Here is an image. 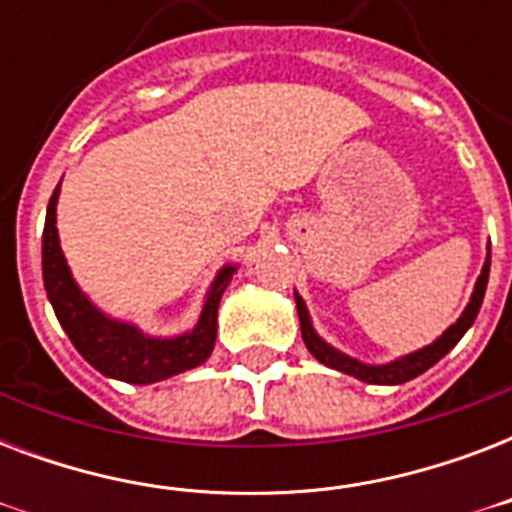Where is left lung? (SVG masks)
<instances>
[{"label": "left lung", "mask_w": 512, "mask_h": 512, "mask_svg": "<svg viewBox=\"0 0 512 512\" xmlns=\"http://www.w3.org/2000/svg\"><path fill=\"white\" fill-rule=\"evenodd\" d=\"M489 268H492V247H486L484 268H481V276L476 279L473 295H470L465 311L460 313V319L454 321L452 327L446 329L441 337H436L430 345H425V348L420 350H412V353H404V356L393 358V361H385V364H366V361H358V358L337 350L335 345H329V342L316 332V327H313L311 321V313H308V305H305V300L297 295L295 289L297 316H300V332H303L305 348L311 350L316 361H321V364L329 366V369L350 374V377H356V380L361 382H369V385H401V382L414 380V377H420L422 372H428L430 366L438 364V361L462 340V335L473 327V321H476L478 311H481V303H484L486 284H489Z\"/></svg>", "instance_id": "left-lung-1"}]
</instances>
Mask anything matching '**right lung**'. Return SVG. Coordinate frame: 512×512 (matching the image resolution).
I'll list each match as a JSON object with an SVG mask.
<instances>
[{
	"label": "right lung",
	"instance_id": "add662e5",
	"mask_svg": "<svg viewBox=\"0 0 512 512\" xmlns=\"http://www.w3.org/2000/svg\"><path fill=\"white\" fill-rule=\"evenodd\" d=\"M58 196L60 183L47 204L42 233V279L52 311L60 327L74 342V348L90 366L111 380L151 385L180 372L196 369L212 356L217 337V308L220 297L231 284L239 265L225 263L209 284L201 313L191 329L180 335H148L138 324L114 319L92 303L87 292L76 284L74 273L60 249L58 236Z\"/></svg>",
	"mask_w": 512,
	"mask_h": 512
}]
</instances>
